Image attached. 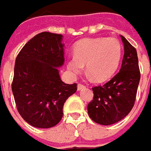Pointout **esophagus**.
<instances>
[{
  "mask_svg": "<svg viewBox=\"0 0 151 151\" xmlns=\"http://www.w3.org/2000/svg\"><path fill=\"white\" fill-rule=\"evenodd\" d=\"M85 88V85H84V84H77V90L78 91L82 90V89H83V88Z\"/></svg>",
  "mask_w": 151,
  "mask_h": 151,
  "instance_id": "esophagus-1",
  "label": "esophagus"
}]
</instances>
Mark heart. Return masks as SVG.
I'll list each match as a JSON object with an SVG mask.
<instances>
[{
	"instance_id": "b5f03b06",
	"label": "heart",
	"mask_w": 151,
	"mask_h": 151,
	"mask_svg": "<svg viewBox=\"0 0 151 151\" xmlns=\"http://www.w3.org/2000/svg\"><path fill=\"white\" fill-rule=\"evenodd\" d=\"M121 54V44L115 38H86L74 45V56L67 58V67L72 75H78L85 65L86 72L91 79L101 82L114 75Z\"/></svg>"
}]
</instances>
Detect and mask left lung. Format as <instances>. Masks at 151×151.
Wrapping results in <instances>:
<instances>
[{
	"label": "left lung",
	"mask_w": 151,
	"mask_h": 151,
	"mask_svg": "<svg viewBox=\"0 0 151 151\" xmlns=\"http://www.w3.org/2000/svg\"><path fill=\"white\" fill-rule=\"evenodd\" d=\"M124 54L121 68L107 83L93 87V98L88 105V115L95 123L111 125L129 115L134 106L141 74L137 50L121 36Z\"/></svg>",
	"instance_id": "8db88e82"
}]
</instances>
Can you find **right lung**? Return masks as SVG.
<instances>
[{
	"instance_id": "obj_1",
	"label": "right lung",
	"mask_w": 151,
	"mask_h": 151,
	"mask_svg": "<svg viewBox=\"0 0 151 151\" xmlns=\"http://www.w3.org/2000/svg\"><path fill=\"white\" fill-rule=\"evenodd\" d=\"M61 34L44 32L31 39L16 58L12 92L22 118L36 128L49 129L62 119L65 101L77 84L61 80L64 63Z\"/></svg>"
}]
</instances>
